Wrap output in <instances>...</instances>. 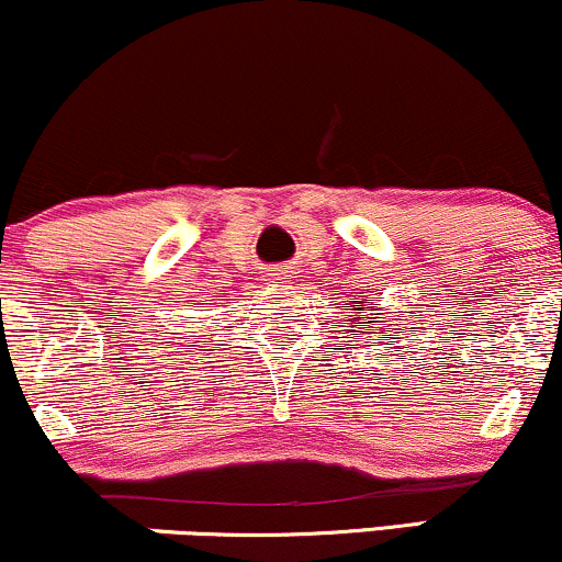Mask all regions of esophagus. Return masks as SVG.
Here are the masks:
<instances>
[{"label": "esophagus", "instance_id": "obj_1", "mask_svg": "<svg viewBox=\"0 0 562 562\" xmlns=\"http://www.w3.org/2000/svg\"><path fill=\"white\" fill-rule=\"evenodd\" d=\"M270 279H273V281H281L283 279V270H270Z\"/></svg>", "mask_w": 562, "mask_h": 562}]
</instances>
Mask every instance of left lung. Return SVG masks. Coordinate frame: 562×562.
Returning <instances> with one entry per match:
<instances>
[{"label": "left lung", "mask_w": 562, "mask_h": 562, "mask_svg": "<svg viewBox=\"0 0 562 562\" xmlns=\"http://www.w3.org/2000/svg\"><path fill=\"white\" fill-rule=\"evenodd\" d=\"M382 297H374V302H371V297L366 292H358V294H350L348 300H345L342 311L348 313V321L350 331L361 329V334H366V337H380V339H401L395 337L393 331L386 329L390 325L391 329L393 326H403V324H387V321H403V315H398V318H393V315H384L382 307H376V302H380ZM401 313V311H398Z\"/></svg>", "instance_id": "left-lung-1"}]
</instances>
